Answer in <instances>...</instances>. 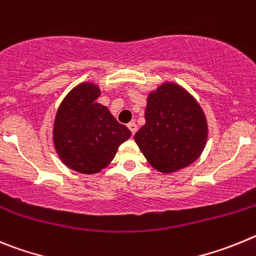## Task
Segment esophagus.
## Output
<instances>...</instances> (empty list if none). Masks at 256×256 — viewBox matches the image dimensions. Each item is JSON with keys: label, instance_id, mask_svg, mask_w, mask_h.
<instances>
[{"label": "esophagus", "instance_id": "34e87169", "mask_svg": "<svg viewBox=\"0 0 256 256\" xmlns=\"http://www.w3.org/2000/svg\"><path fill=\"white\" fill-rule=\"evenodd\" d=\"M128 130H130V132L132 134V135L138 131V125L135 122H130L128 125Z\"/></svg>", "mask_w": 256, "mask_h": 256}]
</instances>
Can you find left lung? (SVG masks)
Listing matches in <instances>:
<instances>
[{"instance_id":"1","label":"left lung","mask_w":256,"mask_h":256,"mask_svg":"<svg viewBox=\"0 0 256 256\" xmlns=\"http://www.w3.org/2000/svg\"><path fill=\"white\" fill-rule=\"evenodd\" d=\"M208 138V125L196 100L181 86L166 82L149 94L145 125L135 142L156 170L170 174L199 158Z\"/></svg>"}]
</instances>
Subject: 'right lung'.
Returning <instances> with one entry per match:
<instances>
[{
	"label": "right lung",
	"mask_w": 256,
	"mask_h": 256,
	"mask_svg": "<svg viewBox=\"0 0 256 256\" xmlns=\"http://www.w3.org/2000/svg\"><path fill=\"white\" fill-rule=\"evenodd\" d=\"M100 90L92 82L78 85L66 96L57 111L54 142L60 158L82 174H96L107 167L117 149L131 136L126 126L96 103Z\"/></svg>",
	"instance_id": "obj_1"
}]
</instances>
